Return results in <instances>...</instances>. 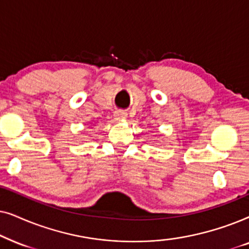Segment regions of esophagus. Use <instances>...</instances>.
<instances>
[{
  "instance_id": "1",
  "label": "esophagus",
  "mask_w": 249,
  "mask_h": 249,
  "mask_svg": "<svg viewBox=\"0 0 249 249\" xmlns=\"http://www.w3.org/2000/svg\"><path fill=\"white\" fill-rule=\"evenodd\" d=\"M115 119H118V121H122V119H125L127 117V112L123 111V110H117L115 111Z\"/></svg>"
}]
</instances>
